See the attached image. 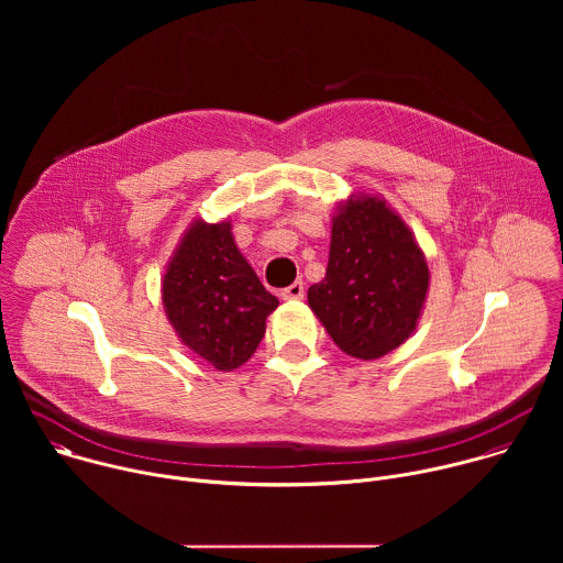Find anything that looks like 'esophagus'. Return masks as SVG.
Masks as SVG:
<instances>
[{"instance_id": "34e87169", "label": "esophagus", "mask_w": 563, "mask_h": 563, "mask_svg": "<svg viewBox=\"0 0 563 563\" xmlns=\"http://www.w3.org/2000/svg\"><path fill=\"white\" fill-rule=\"evenodd\" d=\"M280 296H283L285 300H300V298L305 296V285H302V280H296L294 285L285 287V289L280 291Z\"/></svg>"}]
</instances>
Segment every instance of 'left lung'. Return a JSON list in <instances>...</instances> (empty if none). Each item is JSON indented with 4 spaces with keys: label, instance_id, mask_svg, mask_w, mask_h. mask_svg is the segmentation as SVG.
Wrapping results in <instances>:
<instances>
[{
    "label": "left lung",
    "instance_id": "1",
    "mask_svg": "<svg viewBox=\"0 0 563 563\" xmlns=\"http://www.w3.org/2000/svg\"><path fill=\"white\" fill-rule=\"evenodd\" d=\"M428 283L426 258L404 220L383 200L363 198L334 218L328 274L307 300L345 354L372 361L415 332Z\"/></svg>",
    "mask_w": 563,
    "mask_h": 563
}]
</instances>
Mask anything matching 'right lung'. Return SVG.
Masks as SVG:
<instances>
[{
    "label": "right lung",
    "mask_w": 563,
    "mask_h": 563,
    "mask_svg": "<svg viewBox=\"0 0 563 563\" xmlns=\"http://www.w3.org/2000/svg\"><path fill=\"white\" fill-rule=\"evenodd\" d=\"M229 222H196L163 283V300L183 343L229 372L243 365L265 336V318L278 298L238 252Z\"/></svg>",
    "instance_id": "add662e5"
}]
</instances>
